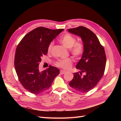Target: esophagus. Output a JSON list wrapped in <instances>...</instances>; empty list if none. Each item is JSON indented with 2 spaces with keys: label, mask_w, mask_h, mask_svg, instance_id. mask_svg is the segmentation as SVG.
<instances>
[{
  "label": "esophagus",
  "mask_w": 121,
  "mask_h": 121,
  "mask_svg": "<svg viewBox=\"0 0 121 121\" xmlns=\"http://www.w3.org/2000/svg\"><path fill=\"white\" fill-rule=\"evenodd\" d=\"M65 72H65V71L62 70V69H61V70L60 71V74H65Z\"/></svg>",
  "instance_id": "1"
}]
</instances>
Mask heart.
I'll return each mask as SVG.
<instances>
[{
  "mask_svg": "<svg viewBox=\"0 0 121 121\" xmlns=\"http://www.w3.org/2000/svg\"><path fill=\"white\" fill-rule=\"evenodd\" d=\"M59 40L64 46L68 48H70V52L75 57L79 58L83 54L84 51V46L83 43L79 41L76 42L75 37L71 34L67 33L62 35ZM53 44V42H52L49 44L48 47V52H51ZM73 61L72 58L68 57L58 60L55 64L58 67L68 69L72 66Z\"/></svg>",
  "mask_w": 121,
  "mask_h": 121,
  "instance_id": "b5f03b06",
  "label": "heart"
}]
</instances>
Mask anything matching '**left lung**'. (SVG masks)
<instances>
[{"instance_id": "obj_1", "label": "left lung", "mask_w": 121, "mask_h": 121, "mask_svg": "<svg viewBox=\"0 0 121 121\" xmlns=\"http://www.w3.org/2000/svg\"><path fill=\"white\" fill-rule=\"evenodd\" d=\"M68 31L81 37L84 46L82 58L76 65L80 71L74 73L69 85L79 92H87L97 85L104 76L106 65L105 51L96 35L89 29L79 26ZM83 72L85 74L83 76Z\"/></svg>"}]
</instances>
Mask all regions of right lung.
Returning <instances> with one entry per match:
<instances>
[{
  "label": "right lung",
  "instance_id": "right-lung-1",
  "mask_svg": "<svg viewBox=\"0 0 121 121\" xmlns=\"http://www.w3.org/2000/svg\"><path fill=\"white\" fill-rule=\"evenodd\" d=\"M63 30L39 27L29 32L18 44L14 56L16 71L20 83L30 92H44L60 74L59 69L51 65L40 72L39 65L50 42Z\"/></svg>",
  "mask_w": 121,
  "mask_h": 121
}]
</instances>
